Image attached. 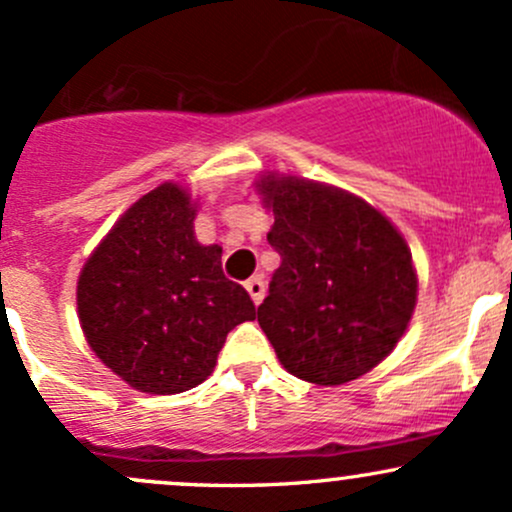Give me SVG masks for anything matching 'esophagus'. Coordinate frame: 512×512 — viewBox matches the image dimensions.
<instances>
[{"label": "esophagus", "instance_id": "34e87169", "mask_svg": "<svg viewBox=\"0 0 512 512\" xmlns=\"http://www.w3.org/2000/svg\"><path fill=\"white\" fill-rule=\"evenodd\" d=\"M245 289H247V294H250V299L255 301V306H260L262 299H265V279L262 277L247 279Z\"/></svg>", "mask_w": 512, "mask_h": 512}]
</instances>
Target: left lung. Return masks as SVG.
<instances>
[{"label": "left lung", "mask_w": 512, "mask_h": 512, "mask_svg": "<svg viewBox=\"0 0 512 512\" xmlns=\"http://www.w3.org/2000/svg\"><path fill=\"white\" fill-rule=\"evenodd\" d=\"M282 265L257 323L289 374L338 386L367 374L411 323L418 277L403 235L359 196L299 177L257 182Z\"/></svg>", "instance_id": "left-lung-1"}]
</instances>
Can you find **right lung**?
Returning <instances> with one entry per match:
<instances>
[{"mask_svg": "<svg viewBox=\"0 0 512 512\" xmlns=\"http://www.w3.org/2000/svg\"><path fill=\"white\" fill-rule=\"evenodd\" d=\"M196 204L165 182L138 199L82 267L77 313L101 362L126 384L170 396L199 386L255 303L194 235Z\"/></svg>", "mask_w": 512, "mask_h": 512, "instance_id": "right-lung-1", "label": "right lung"}]
</instances>
